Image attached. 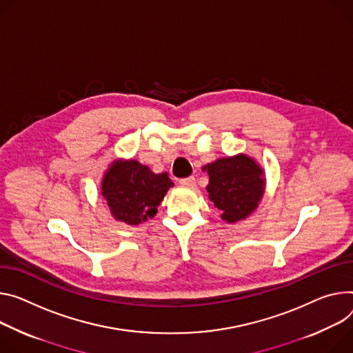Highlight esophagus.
Masks as SVG:
<instances>
[{
  "label": "esophagus",
  "instance_id": "esophagus-1",
  "mask_svg": "<svg viewBox=\"0 0 353 353\" xmlns=\"http://www.w3.org/2000/svg\"><path fill=\"white\" fill-rule=\"evenodd\" d=\"M180 184L183 187H187V188H193L196 185V179L191 176V177H185V179H181L180 180Z\"/></svg>",
  "mask_w": 353,
  "mask_h": 353
}]
</instances>
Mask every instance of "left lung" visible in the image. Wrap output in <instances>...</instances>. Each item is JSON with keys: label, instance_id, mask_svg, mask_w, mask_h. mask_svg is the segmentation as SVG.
I'll return each instance as SVG.
<instances>
[{"label": "left lung", "instance_id": "8db88e82", "mask_svg": "<svg viewBox=\"0 0 353 353\" xmlns=\"http://www.w3.org/2000/svg\"><path fill=\"white\" fill-rule=\"evenodd\" d=\"M203 170L210 177L208 199L219 210L222 221L235 223L259 207L266 190V176L253 157L245 153L221 157Z\"/></svg>", "mask_w": 353, "mask_h": 353}]
</instances>
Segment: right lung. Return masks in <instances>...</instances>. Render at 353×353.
<instances>
[{"instance_id": "right-lung-1", "label": "right lung", "mask_w": 353, "mask_h": 353, "mask_svg": "<svg viewBox=\"0 0 353 353\" xmlns=\"http://www.w3.org/2000/svg\"><path fill=\"white\" fill-rule=\"evenodd\" d=\"M173 185L166 172L156 174L135 159H117L104 172L101 196L115 221L139 225L156 215Z\"/></svg>"}]
</instances>
